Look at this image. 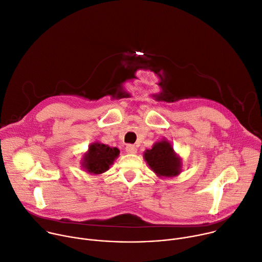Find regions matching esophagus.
Segmentation results:
<instances>
[{
	"label": "esophagus",
	"instance_id": "obj_1",
	"mask_svg": "<svg viewBox=\"0 0 262 262\" xmlns=\"http://www.w3.org/2000/svg\"><path fill=\"white\" fill-rule=\"evenodd\" d=\"M126 151L129 152V154H136L137 148H136V146L133 145V144H127V146H126Z\"/></svg>",
	"mask_w": 262,
	"mask_h": 262
}]
</instances>
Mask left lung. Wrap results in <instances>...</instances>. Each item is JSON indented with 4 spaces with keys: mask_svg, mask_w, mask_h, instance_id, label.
<instances>
[{
    "mask_svg": "<svg viewBox=\"0 0 262 262\" xmlns=\"http://www.w3.org/2000/svg\"><path fill=\"white\" fill-rule=\"evenodd\" d=\"M143 158L149 168L160 178H172L181 172L182 160L166 139L156 142L150 149H146Z\"/></svg>",
    "mask_w": 262,
    "mask_h": 262,
    "instance_id": "1",
    "label": "left lung"
}]
</instances>
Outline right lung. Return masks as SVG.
I'll return each instance as SVG.
<instances>
[{"mask_svg":"<svg viewBox=\"0 0 262 262\" xmlns=\"http://www.w3.org/2000/svg\"><path fill=\"white\" fill-rule=\"evenodd\" d=\"M120 150L100 142L90 144L89 150L84 154L81 161L84 170L91 174H101L110 169L118 158Z\"/></svg>","mask_w":262,"mask_h":262,"instance_id":"obj_1","label":"right lung"}]
</instances>
